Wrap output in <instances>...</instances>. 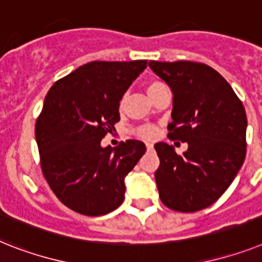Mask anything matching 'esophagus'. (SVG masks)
<instances>
[{"instance_id":"1","label":"esophagus","mask_w":262,"mask_h":262,"mask_svg":"<svg viewBox=\"0 0 262 262\" xmlns=\"http://www.w3.org/2000/svg\"><path fill=\"white\" fill-rule=\"evenodd\" d=\"M146 147H147V150H152V148H154V144H152V143H147Z\"/></svg>"}]
</instances>
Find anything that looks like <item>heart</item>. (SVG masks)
<instances>
[{
    "label": "heart",
    "instance_id": "b5f03b06",
    "mask_svg": "<svg viewBox=\"0 0 262 262\" xmlns=\"http://www.w3.org/2000/svg\"><path fill=\"white\" fill-rule=\"evenodd\" d=\"M166 88V85L159 80H150V81H147L146 84V90L148 96L152 99L155 95L159 92L161 90ZM136 135L140 136V138H143V139H151V138H154L157 135V128L154 126H150V124H144V126H140L136 128Z\"/></svg>",
    "mask_w": 262,
    "mask_h": 262
}]
</instances>
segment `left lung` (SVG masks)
<instances>
[{"instance_id": "1", "label": "left lung", "mask_w": 262, "mask_h": 262, "mask_svg": "<svg viewBox=\"0 0 262 262\" xmlns=\"http://www.w3.org/2000/svg\"><path fill=\"white\" fill-rule=\"evenodd\" d=\"M150 68L172 91L168 138L187 142L183 155L165 142L155 144L161 201L168 209L193 213L226 191L246 155V112L230 84L202 62L154 61Z\"/></svg>"}]
</instances>
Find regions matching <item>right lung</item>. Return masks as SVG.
<instances>
[{
    "label": "right lung",
    "mask_w": 262,
    "mask_h": 262,
    "mask_svg": "<svg viewBox=\"0 0 262 262\" xmlns=\"http://www.w3.org/2000/svg\"><path fill=\"white\" fill-rule=\"evenodd\" d=\"M146 60L91 61L57 80L36 122L41 170L52 191L76 213L96 217L124 200V178L146 152L140 140L101 147L120 120L119 103Z\"/></svg>",
    "instance_id": "1"
}]
</instances>
